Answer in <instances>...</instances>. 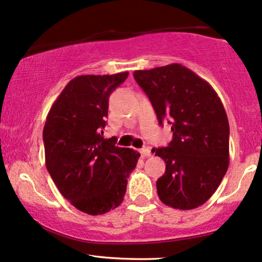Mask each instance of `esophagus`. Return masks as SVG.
Returning <instances> with one entry per match:
<instances>
[{
    "instance_id": "obj_1",
    "label": "esophagus",
    "mask_w": 262,
    "mask_h": 262,
    "mask_svg": "<svg viewBox=\"0 0 262 262\" xmlns=\"http://www.w3.org/2000/svg\"><path fill=\"white\" fill-rule=\"evenodd\" d=\"M140 155L142 158H147V157L151 156V149H149L148 147H144L140 149Z\"/></svg>"
}]
</instances>
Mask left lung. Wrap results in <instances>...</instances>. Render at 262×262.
Masks as SVG:
<instances>
[{"mask_svg":"<svg viewBox=\"0 0 262 262\" xmlns=\"http://www.w3.org/2000/svg\"><path fill=\"white\" fill-rule=\"evenodd\" d=\"M134 79L151 100L159 124H172L167 147L152 152L165 162L157 181L163 204L179 210L204 205L229 167V121L217 92L180 63L135 71Z\"/></svg>","mask_w":262,"mask_h":262,"instance_id":"obj_1","label":"left lung"}]
</instances>
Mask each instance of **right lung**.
Wrapping results in <instances>:
<instances>
[{
  "label": "right lung",
  "mask_w": 262,
  "mask_h": 262,
  "mask_svg": "<svg viewBox=\"0 0 262 262\" xmlns=\"http://www.w3.org/2000/svg\"><path fill=\"white\" fill-rule=\"evenodd\" d=\"M129 73L79 75L57 97L43 129L45 165L79 211L104 214L120 206L140 153L104 139L109 96Z\"/></svg>",
  "instance_id": "right-lung-1"
}]
</instances>
